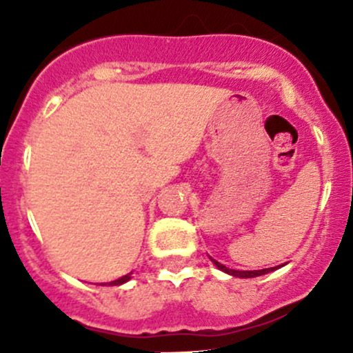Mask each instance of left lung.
Here are the masks:
<instances>
[{
	"mask_svg": "<svg viewBox=\"0 0 353 353\" xmlns=\"http://www.w3.org/2000/svg\"><path fill=\"white\" fill-rule=\"evenodd\" d=\"M210 259H212V263L216 266V268L222 270V272L227 273V275L237 276V279H254V276L266 275V273H272V272H275V270L285 266V265H279V266H273V268H263V270H232V268H227L225 265L219 263L216 259H213V258H210Z\"/></svg>",
	"mask_w": 353,
	"mask_h": 353,
	"instance_id": "8db88e82",
	"label": "left lung"
}]
</instances>
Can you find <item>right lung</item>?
Returning a JSON list of instances; mask_svg holds the SVG:
<instances>
[{
	"mask_svg": "<svg viewBox=\"0 0 353 353\" xmlns=\"http://www.w3.org/2000/svg\"><path fill=\"white\" fill-rule=\"evenodd\" d=\"M131 275H133V272L126 273V275H124V276H121V279H117V280H112V282L101 283V285H110V287H114V285H123V283L130 282V280H131Z\"/></svg>",
	"mask_w": 353,
	"mask_h": 353,
	"instance_id": "obj_1",
	"label": "right lung"
}]
</instances>
